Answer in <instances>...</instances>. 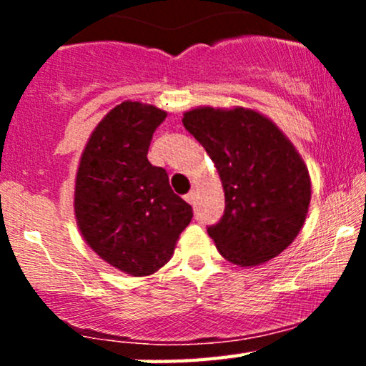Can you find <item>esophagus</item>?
<instances>
[{
  "label": "esophagus",
  "instance_id": "34e87169",
  "mask_svg": "<svg viewBox=\"0 0 366 366\" xmlns=\"http://www.w3.org/2000/svg\"><path fill=\"white\" fill-rule=\"evenodd\" d=\"M186 201H187L189 204H194V203H196V192H194V191L187 192V194H186Z\"/></svg>",
  "mask_w": 366,
  "mask_h": 366
}]
</instances>
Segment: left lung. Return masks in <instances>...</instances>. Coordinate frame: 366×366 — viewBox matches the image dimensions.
Returning a JSON list of instances; mask_svg holds the SVG:
<instances>
[{
	"label": "left lung",
	"mask_w": 366,
	"mask_h": 366,
	"mask_svg": "<svg viewBox=\"0 0 366 366\" xmlns=\"http://www.w3.org/2000/svg\"><path fill=\"white\" fill-rule=\"evenodd\" d=\"M182 124L224 186V215L208 225L220 254L253 267L282 253L300 234L312 197L308 169L287 137L244 108H197L184 113Z\"/></svg>",
	"instance_id": "left-lung-1"
}]
</instances>
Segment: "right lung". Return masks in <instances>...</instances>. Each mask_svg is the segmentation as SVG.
Returning a JSON list of instances; mask_svg holds the SVG:
<instances>
[{
	"instance_id": "1",
	"label": "right lung",
	"mask_w": 366,
	"mask_h": 366,
	"mask_svg": "<svg viewBox=\"0 0 366 366\" xmlns=\"http://www.w3.org/2000/svg\"><path fill=\"white\" fill-rule=\"evenodd\" d=\"M167 113L137 102L115 107L92 132L75 180V217L99 258L134 277L151 275L174 253L192 208L169 174L148 162Z\"/></svg>"
}]
</instances>
